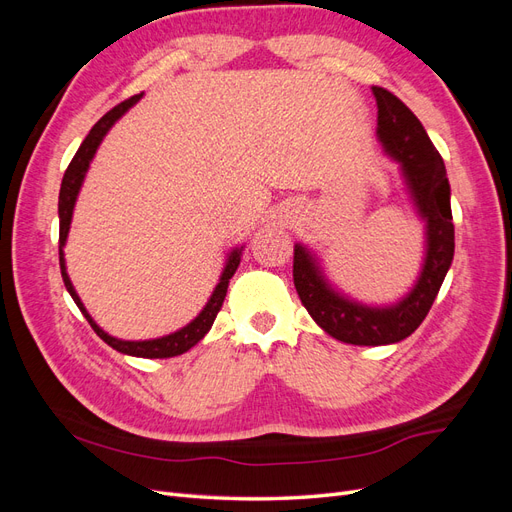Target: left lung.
Wrapping results in <instances>:
<instances>
[{
  "label": "left lung",
  "mask_w": 512,
  "mask_h": 512,
  "mask_svg": "<svg viewBox=\"0 0 512 512\" xmlns=\"http://www.w3.org/2000/svg\"><path fill=\"white\" fill-rule=\"evenodd\" d=\"M378 136L408 179L412 196L427 220V258L416 288L395 307L376 309L352 303L322 280L314 258L294 245L292 280L305 309L331 337L354 346L395 344L412 335L438 297L455 254L451 185L438 149L410 108L384 87H374Z\"/></svg>",
  "instance_id": "1"
}]
</instances>
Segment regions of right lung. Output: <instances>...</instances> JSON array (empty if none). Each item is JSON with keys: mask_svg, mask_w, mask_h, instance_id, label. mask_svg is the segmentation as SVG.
Returning a JSON list of instances; mask_svg holds the SVG:
<instances>
[{"mask_svg": "<svg viewBox=\"0 0 512 512\" xmlns=\"http://www.w3.org/2000/svg\"><path fill=\"white\" fill-rule=\"evenodd\" d=\"M141 98V94L138 96H132L128 100H123L121 104H117L115 108H111L94 128H91V132L85 136V141L81 143L79 151L74 153L72 162L68 164L66 173H64V179H61V190H59V267H61V277H64V284L70 292V297L74 299V303L79 305V309L83 312V316L87 318V322L91 324V329H94L98 333L100 339H104V342L115 348L117 352H123V354H130V356H143V359H168V356H177V354H183L188 352L192 346H196L200 339H203L207 335V331L211 329V324L215 320V316H218V312L222 309V303H224V297H226V290H228V280L232 275H235L237 267H239V260H241V252L235 250L230 254L228 262H226V269L220 277V284L215 286L213 294L209 303L205 305L203 312H200L188 327H183L181 331L173 333V335H166V337H160V339H149V342H121V339H115L111 335H106L98 324L91 320V316L87 314V309L83 307L79 294H76L70 277L66 273V265H64V252H61V247H64L66 243V237H68V230H70V220H72V209H74V200H76V194H79L81 190V183H83V177L87 173L89 168V162L91 158H94V153L102 141V136L108 132V128L113 126V123L128 111V108Z\"/></svg>", "mask_w": 512, "mask_h": 512, "instance_id": "right-lung-1", "label": "right lung"}]
</instances>
